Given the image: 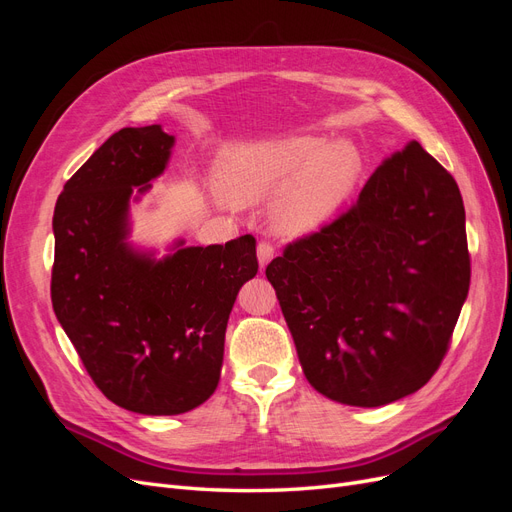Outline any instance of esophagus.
<instances>
[{
  "mask_svg": "<svg viewBox=\"0 0 512 512\" xmlns=\"http://www.w3.org/2000/svg\"><path fill=\"white\" fill-rule=\"evenodd\" d=\"M273 254H275L273 243H269V241H260L258 243V262H260V267H267L269 262H271V258H273Z\"/></svg>",
  "mask_w": 512,
  "mask_h": 512,
  "instance_id": "obj_1",
  "label": "esophagus"
}]
</instances>
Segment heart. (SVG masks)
Returning <instances> with one entry per match:
<instances>
[{"instance_id":"1","label":"heart","mask_w":512,"mask_h":512,"mask_svg":"<svg viewBox=\"0 0 512 512\" xmlns=\"http://www.w3.org/2000/svg\"><path fill=\"white\" fill-rule=\"evenodd\" d=\"M361 173L348 143L318 136H280L232 145L215 166V188L232 205H256L271 196L269 220L282 237L318 230L344 203Z\"/></svg>"}]
</instances>
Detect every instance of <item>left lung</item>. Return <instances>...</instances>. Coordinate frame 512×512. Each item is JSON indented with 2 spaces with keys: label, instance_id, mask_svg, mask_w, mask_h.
<instances>
[{
  "label": "left lung",
  "instance_id": "left-lung-1",
  "mask_svg": "<svg viewBox=\"0 0 512 512\" xmlns=\"http://www.w3.org/2000/svg\"><path fill=\"white\" fill-rule=\"evenodd\" d=\"M265 273L309 384L346 406L391 404L436 374L468 297L461 192L412 141Z\"/></svg>",
  "mask_w": 512,
  "mask_h": 512
}]
</instances>
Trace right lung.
I'll list each match as a JSON object with an SVG mask.
<instances>
[{"label": "right lung", "mask_w": 512, "mask_h": 512, "mask_svg": "<svg viewBox=\"0 0 512 512\" xmlns=\"http://www.w3.org/2000/svg\"><path fill=\"white\" fill-rule=\"evenodd\" d=\"M175 136L123 128L59 194L53 232L55 316L106 399L170 416L205 404L220 382L224 335L239 288L258 273L256 239L181 247L162 260L128 239L134 188L164 173Z\"/></svg>", "instance_id": "right-lung-1"}]
</instances>
